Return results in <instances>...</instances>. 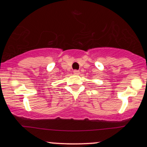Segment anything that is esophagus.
I'll use <instances>...</instances> for the list:
<instances>
[{"mask_svg":"<svg viewBox=\"0 0 147 147\" xmlns=\"http://www.w3.org/2000/svg\"><path fill=\"white\" fill-rule=\"evenodd\" d=\"M73 72H74V74H75V75H79V71L78 70H75L73 71Z\"/></svg>","mask_w":147,"mask_h":147,"instance_id":"34e87169","label":"esophagus"}]
</instances>
